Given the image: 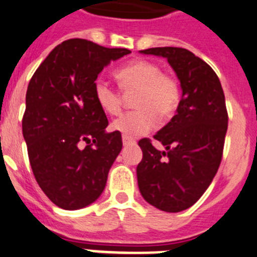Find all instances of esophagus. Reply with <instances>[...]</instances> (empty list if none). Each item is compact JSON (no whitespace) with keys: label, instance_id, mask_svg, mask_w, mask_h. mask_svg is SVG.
I'll return each mask as SVG.
<instances>
[{"label":"esophagus","instance_id":"34e87169","mask_svg":"<svg viewBox=\"0 0 257 257\" xmlns=\"http://www.w3.org/2000/svg\"><path fill=\"white\" fill-rule=\"evenodd\" d=\"M122 145H124V146H133V145H136V141L135 140H131V138L128 137H122Z\"/></svg>","mask_w":257,"mask_h":257}]
</instances>
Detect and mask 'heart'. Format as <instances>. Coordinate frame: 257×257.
<instances>
[{
    "instance_id": "1",
    "label": "heart",
    "mask_w": 257,
    "mask_h": 257,
    "mask_svg": "<svg viewBox=\"0 0 257 257\" xmlns=\"http://www.w3.org/2000/svg\"><path fill=\"white\" fill-rule=\"evenodd\" d=\"M124 91L137 90L133 99L135 111L124 113L112 122V131L131 140L153 131L159 121L171 117L181 101V86L175 76L162 72L159 64L138 59L116 72ZM93 94L97 104L107 115H119L122 98L119 90L102 79L95 80Z\"/></svg>"
}]
</instances>
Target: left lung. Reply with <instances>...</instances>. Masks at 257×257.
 I'll list each match as a JSON object with an SVG mask.
<instances>
[{
    "mask_svg": "<svg viewBox=\"0 0 257 257\" xmlns=\"http://www.w3.org/2000/svg\"><path fill=\"white\" fill-rule=\"evenodd\" d=\"M142 54L167 58L181 82L177 113L154 138L138 142L144 158L137 166L144 199L164 212L191 207L208 189L222 159L227 111L221 82L211 67L182 48H151Z\"/></svg>",
    "mask_w": 257,
    "mask_h": 257,
    "instance_id": "1",
    "label": "left lung"
}]
</instances>
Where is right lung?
<instances>
[{"label":"right lung","instance_id":"right-lung-1","mask_svg":"<svg viewBox=\"0 0 257 257\" xmlns=\"http://www.w3.org/2000/svg\"><path fill=\"white\" fill-rule=\"evenodd\" d=\"M129 53L71 39L55 46L33 73L23 137L36 181L55 206L84 208L106 186L122 141L117 132H106L108 120L93 85L103 67Z\"/></svg>","mask_w":257,"mask_h":257}]
</instances>
